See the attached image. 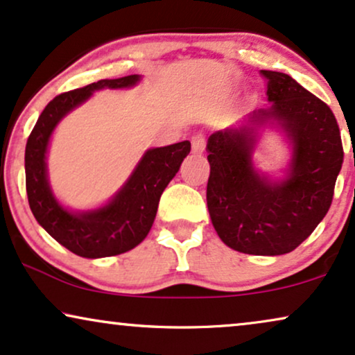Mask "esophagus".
I'll return each instance as SVG.
<instances>
[{"label":"esophagus","mask_w":355,"mask_h":355,"mask_svg":"<svg viewBox=\"0 0 355 355\" xmlns=\"http://www.w3.org/2000/svg\"><path fill=\"white\" fill-rule=\"evenodd\" d=\"M205 146H206V139H205V134H195V136L191 137V149L195 154H201V152L205 150Z\"/></svg>","instance_id":"esophagus-1"}]
</instances>
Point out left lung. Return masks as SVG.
Segmentation results:
<instances>
[{
    "mask_svg": "<svg viewBox=\"0 0 355 355\" xmlns=\"http://www.w3.org/2000/svg\"><path fill=\"white\" fill-rule=\"evenodd\" d=\"M260 75L272 105L208 139L206 201L224 244L244 254L282 255L297 249L326 216L344 150L324 101L282 71ZM268 119L278 120L294 144L289 175L278 182L259 175L252 164L257 128Z\"/></svg>",
    "mask_w": 355,
    "mask_h": 355,
    "instance_id": "left-lung-1",
    "label": "left lung"
}]
</instances>
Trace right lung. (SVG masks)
<instances>
[{
  "label": "right lung",
  "instance_id": "add662e5",
  "mask_svg": "<svg viewBox=\"0 0 355 355\" xmlns=\"http://www.w3.org/2000/svg\"><path fill=\"white\" fill-rule=\"evenodd\" d=\"M141 77L100 80L53 98L35 123L26 144V191L31 211L40 226L70 252L87 259L128 252L141 244L154 223L165 187L190 154V141L147 150L125 185L103 208L71 213L58 205L47 180L46 154L58 121L101 88H128Z\"/></svg>",
  "mask_w": 355,
  "mask_h": 355
}]
</instances>
